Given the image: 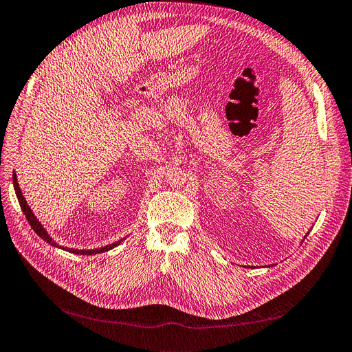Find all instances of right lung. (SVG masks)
Segmentation results:
<instances>
[{
  "mask_svg": "<svg viewBox=\"0 0 352 352\" xmlns=\"http://www.w3.org/2000/svg\"><path fill=\"white\" fill-rule=\"evenodd\" d=\"M13 185H14V190H16V195H17V199H19V204H20V207H22V210H23V214L26 216V219H28V221H29V225L32 226V229H34L35 232H36V235L39 236V238H42L44 239L47 243H50V245H52V247H57V248H61V250H66V251H69V252H72V254H80V255H95V254H101V252H105V251H110L111 248H114V247H117V245H119L123 239H120V241H117V242H114V243H110V245H105V247H101V248H97V250H74V248H65V247H60V245L52 239L50 235H48V232L42 228V225L41 223L38 221V219L35 217V214L34 212H32V210H30V207L28 206V202H26V199H25V197H23V194H22V189H20V186H19V184H17V176H16V173H13Z\"/></svg>",
  "mask_w": 352,
  "mask_h": 352,
  "instance_id": "add662e5",
  "label": "right lung"
}]
</instances>
